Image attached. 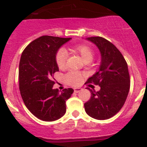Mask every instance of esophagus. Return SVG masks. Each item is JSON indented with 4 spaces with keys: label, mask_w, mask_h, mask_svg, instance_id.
Instances as JSON below:
<instances>
[{
    "label": "esophagus",
    "mask_w": 147,
    "mask_h": 147,
    "mask_svg": "<svg viewBox=\"0 0 147 147\" xmlns=\"http://www.w3.org/2000/svg\"><path fill=\"white\" fill-rule=\"evenodd\" d=\"M80 91H82V88H74V92H76V93L80 92Z\"/></svg>",
    "instance_id": "esophagus-1"
}]
</instances>
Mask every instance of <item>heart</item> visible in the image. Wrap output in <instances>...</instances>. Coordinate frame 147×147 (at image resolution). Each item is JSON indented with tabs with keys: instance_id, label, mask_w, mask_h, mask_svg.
Instances as JSON below:
<instances>
[{
	"instance_id": "obj_1",
	"label": "heart",
	"mask_w": 147,
	"mask_h": 147,
	"mask_svg": "<svg viewBox=\"0 0 147 147\" xmlns=\"http://www.w3.org/2000/svg\"><path fill=\"white\" fill-rule=\"evenodd\" d=\"M73 49L75 52L80 55L81 58L85 62H89L90 61L93 59L94 52H93L92 49L88 45H76ZM67 57V53L65 49L61 48V49L57 51L56 54H55V62H56V65L59 68H65V65H66ZM82 78H83V75L80 72L70 71L65 75L64 80L67 84L73 86H76L80 84L82 80Z\"/></svg>"
}]
</instances>
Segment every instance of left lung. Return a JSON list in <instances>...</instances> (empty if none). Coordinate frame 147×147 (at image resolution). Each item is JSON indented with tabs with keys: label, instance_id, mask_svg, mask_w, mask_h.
I'll return each instance as SVG.
<instances>
[{
	"label": "left lung",
	"instance_id": "8db88e82",
	"mask_svg": "<svg viewBox=\"0 0 147 147\" xmlns=\"http://www.w3.org/2000/svg\"><path fill=\"white\" fill-rule=\"evenodd\" d=\"M95 44L100 53L99 70L87 82L98 85V92L90 91V99L84 104L85 110L98 120L111 118L121 110L130 88V76L124 57L114 45L100 37L86 38Z\"/></svg>",
	"mask_w": 147,
	"mask_h": 147
}]
</instances>
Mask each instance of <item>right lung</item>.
Segmentation results:
<instances>
[{
  "label": "right lung",
  "instance_id": "1",
  "mask_svg": "<svg viewBox=\"0 0 147 147\" xmlns=\"http://www.w3.org/2000/svg\"><path fill=\"white\" fill-rule=\"evenodd\" d=\"M71 38L42 36L32 41L22 53L19 68V90L25 106L39 119L52 122L66 113L71 88H54L53 75L59 71L55 54Z\"/></svg>",
  "mask_w": 147,
  "mask_h": 147
}]
</instances>
